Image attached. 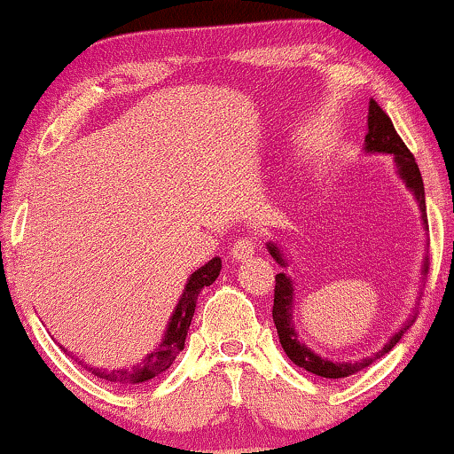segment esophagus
Wrapping results in <instances>:
<instances>
[{"mask_svg": "<svg viewBox=\"0 0 454 454\" xmlns=\"http://www.w3.org/2000/svg\"><path fill=\"white\" fill-rule=\"evenodd\" d=\"M254 252H256V244L250 238H241L231 246V258L238 262H246L247 258L254 256Z\"/></svg>", "mask_w": 454, "mask_h": 454, "instance_id": "1", "label": "esophagus"}]
</instances>
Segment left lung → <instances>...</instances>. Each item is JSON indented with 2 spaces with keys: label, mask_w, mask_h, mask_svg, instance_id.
<instances>
[{
  "label": "left lung",
  "mask_w": 454,
  "mask_h": 454,
  "mask_svg": "<svg viewBox=\"0 0 454 454\" xmlns=\"http://www.w3.org/2000/svg\"><path fill=\"white\" fill-rule=\"evenodd\" d=\"M364 153L368 154H390L395 160V169L396 176L403 179L405 188L411 192L415 202H418L419 208V219H421V227L424 231H427V215H426V192H424V182H421V173L419 167L415 163L413 154L409 153V148L405 146V142L399 138L396 129L390 121V117L384 114V111L378 107L376 101H370L368 107V134H365V145H364ZM269 247L270 256L277 260L281 266H289V260L285 256L281 246L275 244V241H269L266 244ZM427 269V256H424V264H421V275H426ZM275 306H272V320H275L277 326V334L278 340H281V347L287 353V357L300 368L312 372L316 376L322 378H347L356 372H362L364 368H368L370 364H374L376 359H380L384 353H388L393 347L399 343V339L403 337V333L409 328L407 320L399 331H396L393 337H390L387 343H384L380 349L370 353L362 359H347V362H334V359L322 357L316 353L314 349L303 343L300 339V331H297L295 320H294V312H295V285L291 281L289 275L285 272H278L275 277Z\"/></svg>",
  "instance_id": "left-lung-1"
}]
</instances>
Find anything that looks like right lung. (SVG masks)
Segmentation results:
<instances>
[{
    "label": "right lung",
    "instance_id": "obj_1",
    "mask_svg": "<svg viewBox=\"0 0 454 454\" xmlns=\"http://www.w3.org/2000/svg\"><path fill=\"white\" fill-rule=\"evenodd\" d=\"M221 272V258L215 256L208 260L207 264L194 270L185 283L184 294L179 297L176 309H173L169 322H167L165 334L160 343L154 347L151 353H146L140 364L132 365V368H120V370H101V368H89L92 374L103 378L107 382L115 384H140L151 380V378L163 374L165 370L171 368L176 362L179 351H184L185 337H188L192 318H194V309L198 295L204 287L213 285ZM67 351V349H66Z\"/></svg>",
    "mask_w": 454,
    "mask_h": 454
}]
</instances>
